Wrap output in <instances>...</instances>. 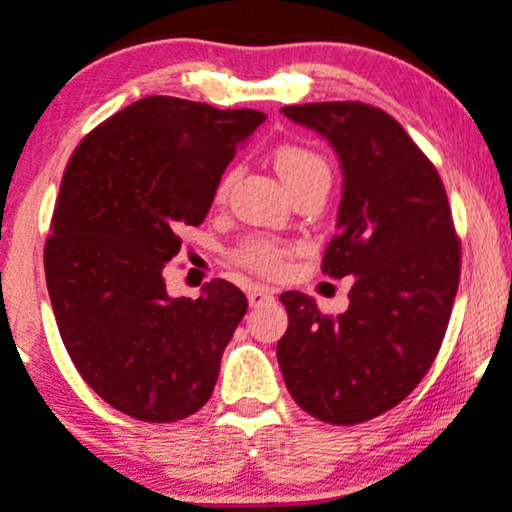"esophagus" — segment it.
I'll return each mask as SVG.
<instances>
[{
    "label": "esophagus",
    "instance_id": "obj_1",
    "mask_svg": "<svg viewBox=\"0 0 512 512\" xmlns=\"http://www.w3.org/2000/svg\"><path fill=\"white\" fill-rule=\"evenodd\" d=\"M272 299H274V291L269 289V286L252 284L250 289H247V301H250V306H262V303H267Z\"/></svg>",
    "mask_w": 512,
    "mask_h": 512
}]
</instances>
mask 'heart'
I'll list each match as a JSON object with an SVG mask.
<instances>
[{"instance_id": "b5f03b06", "label": "heart", "mask_w": 512, "mask_h": 512, "mask_svg": "<svg viewBox=\"0 0 512 512\" xmlns=\"http://www.w3.org/2000/svg\"><path fill=\"white\" fill-rule=\"evenodd\" d=\"M274 170H277L279 177H282V182L289 187V192L313 177H330V170L328 165H325L323 157L313 153V150L303 148V145H294V143L279 145V148L274 150ZM230 179H233L230 174L228 177H223L221 187H218V199L226 196ZM286 252H289L286 250V245L277 243V240L250 238L235 250V262L247 269H252V272L277 274L282 272Z\"/></svg>"}]
</instances>
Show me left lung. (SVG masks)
I'll use <instances>...</instances> for the list:
<instances>
[{
    "instance_id": "1",
    "label": "left lung",
    "mask_w": 512,
    "mask_h": 512,
    "mask_svg": "<svg viewBox=\"0 0 512 512\" xmlns=\"http://www.w3.org/2000/svg\"><path fill=\"white\" fill-rule=\"evenodd\" d=\"M338 153V235L330 277H355L350 308L323 316L301 291L279 301L289 328L277 345L284 384L313 418L357 425L391 411L440 352L459 286V240L445 184L396 119L362 101L284 106Z\"/></svg>"
}]
</instances>
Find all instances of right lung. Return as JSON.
Masks as SVG:
<instances>
[{"instance_id": "obj_1", "label": "right lung", "mask_w": 512, "mask_h": 512, "mask_svg": "<svg viewBox=\"0 0 512 512\" xmlns=\"http://www.w3.org/2000/svg\"><path fill=\"white\" fill-rule=\"evenodd\" d=\"M262 121L255 109L145 97L67 162L46 243L48 294L72 364L116 411L174 423L211 398L247 299L226 279L196 301L172 299L162 269Z\"/></svg>"}]
</instances>
